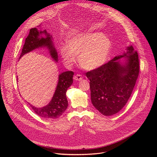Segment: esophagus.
Wrapping results in <instances>:
<instances>
[{
    "mask_svg": "<svg viewBox=\"0 0 157 157\" xmlns=\"http://www.w3.org/2000/svg\"><path fill=\"white\" fill-rule=\"evenodd\" d=\"M74 80L75 81H81L82 79V77L81 75H76L74 76Z\"/></svg>",
    "mask_w": 157,
    "mask_h": 157,
    "instance_id": "obj_1",
    "label": "esophagus"
}]
</instances>
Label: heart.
<instances>
[{"label": "heart", "mask_w": 157, "mask_h": 157, "mask_svg": "<svg viewBox=\"0 0 157 157\" xmlns=\"http://www.w3.org/2000/svg\"><path fill=\"white\" fill-rule=\"evenodd\" d=\"M68 44L60 48L64 63L72 66L78 56L80 65L87 70H94L102 66L112 46L110 39L100 32L78 34L68 40Z\"/></svg>", "instance_id": "heart-1"}]
</instances>
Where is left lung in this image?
I'll list each match as a JSON object with an SVG mask.
<instances>
[{
    "mask_svg": "<svg viewBox=\"0 0 157 157\" xmlns=\"http://www.w3.org/2000/svg\"><path fill=\"white\" fill-rule=\"evenodd\" d=\"M139 73L138 53L131 45L122 55L86 73L93 105L104 116L119 113L130 98Z\"/></svg>",
    "mask_w": 157,
    "mask_h": 157,
    "instance_id": "8db88e82",
    "label": "left lung"
}]
</instances>
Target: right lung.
<instances>
[{"instance_id":"right-lung-1","label":"right lung","mask_w":157,"mask_h":157,"mask_svg":"<svg viewBox=\"0 0 157 157\" xmlns=\"http://www.w3.org/2000/svg\"><path fill=\"white\" fill-rule=\"evenodd\" d=\"M40 48L48 49L53 59L58 62V53L54 46L52 36L46 30L41 31L38 30L36 28H32L30 30L19 59L24 55ZM73 75L74 73L70 71H65L59 75L55 93L52 100L47 105L36 107L29 103L35 114L43 118L54 119L59 117L64 113L68 105L66 94L68 87L73 83Z\"/></svg>"}]
</instances>
